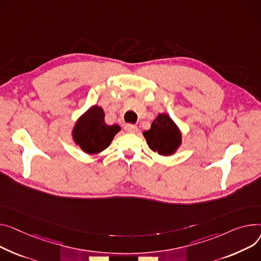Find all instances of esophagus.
Listing matches in <instances>:
<instances>
[{
    "label": "esophagus",
    "instance_id": "esophagus-1",
    "mask_svg": "<svg viewBox=\"0 0 261 261\" xmlns=\"http://www.w3.org/2000/svg\"><path fill=\"white\" fill-rule=\"evenodd\" d=\"M124 130L126 131V132H129V133H135V132H137V127L136 126H134V125H131V124H127V125H125V127H124Z\"/></svg>",
    "mask_w": 261,
    "mask_h": 261
}]
</instances>
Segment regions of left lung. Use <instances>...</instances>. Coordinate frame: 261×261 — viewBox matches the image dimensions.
Here are the masks:
<instances>
[{"label": "left lung", "instance_id": "1", "mask_svg": "<svg viewBox=\"0 0 261 261\" xmlns=\"http://www.w3.org/2000/svg\"><path fill=\"white\" fill-rule=\"evenodd\" d=\"M148 146L161 155H172L181 144V133L172 118L160 113L148 131H144Z\"/></svg>", "mask_w": 261, "mask_h": 261}]
</instances>
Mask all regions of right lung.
I'll return each instance as SVG.
<instances>
[{
  "label": "right lung",
  "mask_w": 261,
  "mask_h": 261,
  "mask_svg": "<svg viewBox=\"0 0 261 261\" xmlns=\"http://www.w3.org/2000/svg\"><path fill=\"white\" fill-rule=\"evenodd\" d=\"M120 130L118 125L108 126L101 107L92 106L75 123L72 130L73 141L88 154H97L105 150Z\"/></svg>",
  "instance_id": "obj_1"
}]
</instances>
